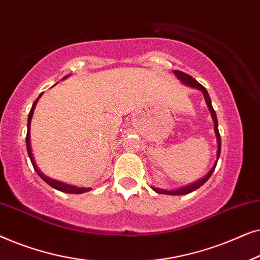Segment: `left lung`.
<instances>
[{
	"mask_svg": "<svg viewBox=\"0 0 260 260\" xmlns=\"http://www.w3.org/2000/svg\"><path fill=\"white\" fill-rule=\"evenodd\" d=\"M174 74H175V76L179 78V79L181 80V83L187 85V86H189L191 88H197V90L201 91L202 94H204L205 101H206V103H207L209 111H211L213 122H214V131H215V136H216V142H218V151H216V158L219 159L220 151H221V138H220V134H219V129H218V119H216V113H215L214 109H213V106H212V102H211V98H209V94H208L207 90H206V88L202 86L200 83H198V81L195 80L193 77H190L189 74L183 73V72H181V71H177V70L174 71ZM215 167H216V162H215V165L213 166V168L209 170V173L207 174V175H206L205 177H202L201 180H199V181H197V182H194L191 184H188V186L179 188V189H176V190H166V189H159V188H155V187H152V189H154L156 193H158V194H168V195H183V194L191 193V191L197 190L198 188H200L202 184H204L206 181H207L209 177H211L213 172H214Z\"/></svg>",
	"mask_w": 260,
	"mask_h": 260,
	"instance_id": "8db88e82",
	"label": "left lung"
}]
</instances>
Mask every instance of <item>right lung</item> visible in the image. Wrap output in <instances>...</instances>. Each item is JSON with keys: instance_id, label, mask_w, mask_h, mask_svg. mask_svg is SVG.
<instances>
[{"instance_id": "1", "label": "right lung", "mask_w": 260, "mask_h": 260, "mask_svg": "<svg viewBox=\"0 0 260 260\" xmlns=\"http://www.w3.org/2000/svg\"><path fill=\"white\" fill-rule=\"evenodd\" d=\"M67 78V76L65 77ZM63 78V79H65ZM41 97V94L39 95L37 101L34 102L33 106H31L30 111H29V115H28V123H27V136H26V145H27V152H28V156H29L30 158V162L31 165H33L35 172L38 173V175L41 177L42 180L45 181L46 183L49 184V186L54 188L56 190H60V191H63V193H70V194H81V193H85V191H88L91 189V188H85V187H76V186H71V184H67V183H63L61 181H56L54 179H51V177L46 176L44 173L41 172L40 169L38 168L37 163L34 161V156L31 154V147H30V122H31V117H33V113H34V109H35V105H37V103L39 101V98Z\"/></svg>"}]
</instances>
